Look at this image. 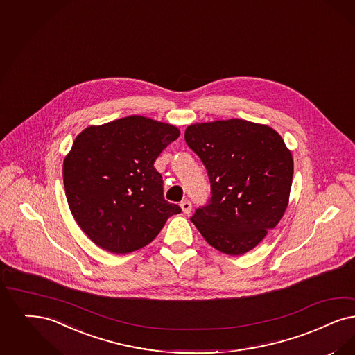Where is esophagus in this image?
I'll list each match as a JSON object with an SVG mask.
<instances>
[{
	"label": "esophagus",
	"mask_w": 355,
	"mask_h": 355,
	"mask_svg": "<svg viewBox=\"0 0 355 355\" xmlns=\"http://www.w3.org/2000/svg\"><path fill=\"white\" fill-rule=\"evenodd\" d=\"M181 209L184 214L191 213V202L189 199H184L181 202Z\"/></svg>",
	"instance_id": "obj_1"
}]
</instances>
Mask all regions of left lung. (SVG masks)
I'll use <instances>...</instances> for the list:
<instances>
[{
	"label": "left lung",
	"mask_w": 355,
	"mask_h": 355,
	"mask_svg": "<svg viewBox=\"0 0 355 355\" xmlns=\"http://www.w3.org/2000/svg\"><path fill=\"white\" fill-rule=\"evenodd\" d=\"M184 141L210 180V198L191 216L206 241L227 255H243L283 218L293 158L267 125L232 119L186 128Z\"/></svg>",
	"instance_id": "1"
}]
</instances>
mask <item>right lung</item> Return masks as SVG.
<instances>
[{"label": "right lung", "instance_id": "add662e5", "mask_svg": "<svg viewBox=\"0 0 355 355\" xmlns=\"http://www.w3.org/2000/svg\"><path fill=\"white\" fill-rule=\"evenodd\" d=\"M180 137L173 125L128 116L85 128L63 162L66 197L79 227L103 250L129 254L145 247L174 214L164 198L155 161Z\"/></svg>", "mask_w": 355, "mask_h": 355}]
</instances>
